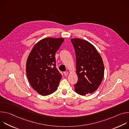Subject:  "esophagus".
Returning a JSON list of instances; mask_svg holds the SVG:
<instances>
[{"instance_id": "34e87169", "label": "esophagus", "mask_w": 129, "mask_h": 129, "mask_svg": "<svg viewBox=\"0 0 129 129\" xmlns=\"http://www.w3.org/2000/svg\"><path fill=\"white\" fill-rule=\"evenodd\" d=\"M64 75H65V76H66L67 75H68V72H67V71H65V72H64Z\"/></svg>"}]
</instances>
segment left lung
<instances>
[{
  "instance_id": "1",
  "label": "left lung",
  "mask_w": 129,
  "mask_h": 129,
  "mask_svg": "<svg viewBox=\"0 0 129 129\" xmlns=\"http://www.w3.org/2000/svg\"><path fill=\"white\" fill-rule=\"evenodd\" d=\"M76 56L78 82L76 93L85 95L99 88L104 76V66L100 54L90 43L79 38L71 39Z\"/></svg>"
}]
</instances>
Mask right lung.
Masks as SVG:
<instances>
[{
  "label": "right lung",
  "mask_w": 129,
  "mask_h": 129,
  "mask_svg": "<svg viewBox=\"0 0 129 129\" xmlns=\"http://www.w3.org/2000/svg\"><path fill=\"white\" fill-rule=\"evenodd\" d=\"M64 41L62 38L43 39L35 45L27 58V79L40 95H49L58 88L62 75L56 68L55 54Z\"/></svg>",
  "instance_id": "right-lung-1"
}]
</instances>
